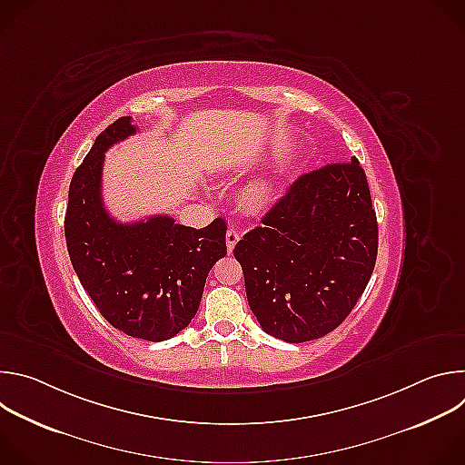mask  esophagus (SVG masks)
<instances>
[{
    "instance_id": "obj_1",
    "label": "esophagus",
    "mask_w": 465,
    "mask_h": 465,
    "mask_svg": "<svg viewBox=\"0 0 465 465\" xmlns=\"http://www.w3.org/2000/svg\"><path fill=\"white\" fill-rule=\"evenodd\" d=\"M239 239H241V235H239L237 230L230 228V230L226 232V246H228V252H230V253L233 252V248H235V244H237Z\"/></svg>"
}]
</instances>
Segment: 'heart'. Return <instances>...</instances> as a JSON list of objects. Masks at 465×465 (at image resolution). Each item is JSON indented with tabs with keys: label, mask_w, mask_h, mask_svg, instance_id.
Instances as JSON below:
<instances>
[{
	"label": "heart",
	"mask_w": 465,
	"mask_h": 465,
	"mask_svg": "<svg viewBox=\"0 0 465 465\" xmlns=\"http://www.w3.org/2000/svg\"><path fill=\"white\" fill-rule=\"evenodd\" d=\"M272 185L267 180H257L244 189V203L248 208H261L269 203Z\"/></svg>",
	"instance_id": "heart-1"
}]
</instances>
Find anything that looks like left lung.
Here are the masks:
<instances>
[{
  "instance_id": "obj_1",
  "label": "left lung",
  "mask_w": 465,
  "mask_h": 465,
  "mask_svg": "<svg viewBox=\"0 0 465 465\" xmlns=\"http://www.w3.org/2000/svg\"><path fill=\"white\" fill-rule=\"evenodd\" d=\"M233 248L264 333L291 344L337 329L377 259V217L357 158L302 174Z\"/></svg>"
}]
</instances>
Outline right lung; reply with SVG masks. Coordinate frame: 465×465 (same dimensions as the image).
<instances>
[{
	"mask_svg": "<svg viewBox=\"0 0 465 465\" xmlns=\"http://www.w3.org/2000/svg\"><path fill=\"white\" fill-rule=\"evenodd\" d=\"M119 117L97 136L77 167L64 232L74 271L99 312L124 335L162 342L194 318L213 264L226 255V223L206 228L156 215L123 224L110 217L101 194L104 153L136 134Z\"/></svg>",
	"mask_w": 465,
	"mask_h": 465,
	"instance_id": "add662e5",
	"label": "right lung"
}]
</instances>
